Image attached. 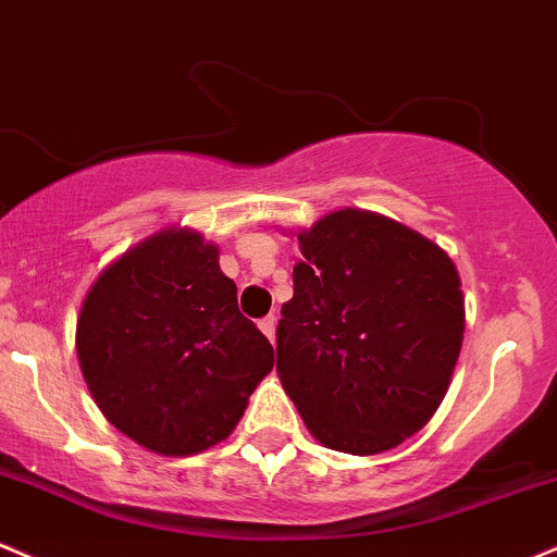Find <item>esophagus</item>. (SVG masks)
Wrapping results in <instances>:
<instances>
[{"label": "esophagus", "instance_id": "esophagus-1", "mask_svg": "<svg viewBox=\"0 0 557 557\" xmlns=\"http://www.w3.org/2000/svg\"><path fill=\"white\" fill-rule=\"evenodd\" d=\"M260 331L268 336V339H276V315H268L260 321Z\"/></svg>", "mask_w": 557, "mask_h": 557}]
</instances>
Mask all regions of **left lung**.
I'll list each match as a JSON object with an SVG mask.
<instances>
[{"mask_svg": "<svg viewBox=\"0 0 557 557\" xmlns=\"http://www.w3.org/2000/svg\"><path fill=\"white\" fill-rule=\"evenodd\" d=\"M297 242L281 384L323 447L395 449L447 395L466 331L458 268L418 231L358 208L318 218Z\"/></svg>", "mask_w": 557, "mask_h": 557, "instance_id": "1", "label": "left lung"}]
</instances>
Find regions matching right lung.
I'll use <instances>...</instances> for the list:
<instances>
[{"instance_id": "1", "label": "right lung", "mask_w": 557, "mask_h": 557, "mask_svg": "<svg viewBox=\"0 0 557 557\" xmlns=\"http://www.w3.org/2000/svg\"><path fill=\"white\" fill-rule=\"evenodd\" d=\"M78 366L117 431L165 458L223 442L273 368V347L239 312L218 245L162 228L128 247L86 292Z\"/></svg>"}]
</instances>
